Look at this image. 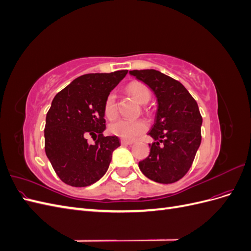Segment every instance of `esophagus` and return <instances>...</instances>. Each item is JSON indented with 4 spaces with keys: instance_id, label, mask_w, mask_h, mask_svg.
Here are the masks:
<instances>
[{
    "instance_id": "1",
    "label": "esophagus",
    "mask_w": 251,
    "mask_h": 251,
    "mask_svg": "<svg viewBox=\"0 0 251 251\" xmlns=\"http://www.w3.org/2000/svg\"><path fill=\"white\" fill-rule=\"evenodd\" d=\"M120 142L123 146H130V144L134 143V141H132V140H126V139H121Z\"/></svg>"
}]
</instances>
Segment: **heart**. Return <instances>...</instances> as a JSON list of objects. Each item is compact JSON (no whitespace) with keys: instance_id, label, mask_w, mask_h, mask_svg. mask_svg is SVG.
Instances as JSON below:
<instances>
[{"instance_id":"b5f03b06","label":"heart","mask_w":251,"mask_h":251,"mask_svg":"<svg viewBox=\"0 0 251 251\" xmlns=\"http://www.w3.org/2000/svg\"><path fill=\"white\" fill-rule=\"evenodd\" d=\"M127 92L130 93L139 103H146L151 100L150 89L140 81H132L126 87ZM104 115L109 119L115 118L117 115V103L115 93H109L103 103ZM148 125L142 119H124L120 118L110 125V132L118 136L120 138L126 140H134L147 131Z\"/></svg>"}]
</instances>
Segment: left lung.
I'll return each mask as SVG.
<instances>
[{
    "label": "left lung",
    "instance_id": "1",
    "mask_svg": "<svg viewBox=\"0 0 251 251\" xmlns=\"http://www.w3.org/2000/svg\"><path fill=\"white\" fill-rule=\"evenodd\" d=\"M130 73L154 91L158 101L156 120L149 135L148 158L139 162L144 176L170 184L183 178L201 143L202 116L198 103L182 83L154 69Z\"/></svg>",
    "mask_w": 251,
    "mask_h": 251
}]
</instances>
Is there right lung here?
<instances>
[{"instance_id": "obj_1", "label": "right lung", "mask_w": 251, "mask_h": 251, "mask_svg": "<svg viewBox=\"0 0 251 251\" xmlns=\"http://www.w3.org/2000/svg\"><path fill=\"white\" fill-rule=\"evenodd\" d=\"M127 73H90L74 79L53 98L45 126V151L64 183L85 187L108 171L116 136H105L103 103ZM90 135L96 141L89 145Z\"/></svg>"}]
</instances>
